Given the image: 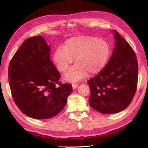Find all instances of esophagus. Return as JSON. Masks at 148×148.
Listing matches in <instances>:
<instances>
[{"label":"esophagus","instance_id":"1","mask_svg":"<svg viewBox=\"0 0 148 148\" xmlns=\"http://www.w3.org/2000/svg\"><path fill=\"white\" fill-rule=\"evenodd\" d=\"M78 86V83H72V88L73 89H75Z\"/></svg>","mask_w":148,"mask_h":148}]
</instances>
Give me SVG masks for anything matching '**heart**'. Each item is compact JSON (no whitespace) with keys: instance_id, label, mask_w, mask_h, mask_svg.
Returning a JSON list of instances; mask_svg holds the SVG:
<instances>
[{"instance_id":"1","label":"heart","mask_w":148,"mask_h":148,"mask_svg":"<svg viewBox=\"0 0 148 148\" xmlns=\"http://www.w3.org/2000/svg\"><path fill=\"white\" fill-rule=\"evenodd\" d=\"M110 48L104 39L92 36H80L69 39L64 47H58L53 55V60L58 70L65 73L75 58L76 64L65 75L69 81H77L87 74H95L106 66L109 60Z\"/></svg>"}]
</instances>
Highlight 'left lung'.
<instances>
[{
  "instance_id": "8db88e82",
  "label": "left lung",
  "mask_w": 148,
  "mask_h": 148,
  "mask_svg": "<svg viewBox=\"0 0 148 148\" xmlns=\"http://www.w3.org/2000/svg\"><path fill=\"white\" fill-rule=\"evenodd\" d=\"M115 47L108 63L87 82L91 91L89 105L101 114L119 112L130 104L138 78L136 56L131 46L117 31Z\"/></svg>"
}]
</instances>
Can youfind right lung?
Instances as JSON below:
<instances>
[{
	"label": "right lung",
	"mask_w": 148,
	"mask_h": 148,
	"mask_svg": "<svg viewBox=\"0 0 148 148\" xmlns=\"http://www.w3.org/2000/svg\"><path fill=\"white\" fill-rule=\"evenodd\" d=\"M51 49L42 36L26 39L12 58L8 82L13 100L26 115L54 117L64 108L72 86L59 81L60 73L50 60Z\"/></svg>",
	"instance_id": "obj_1"
}]
</instances>
